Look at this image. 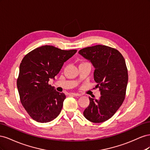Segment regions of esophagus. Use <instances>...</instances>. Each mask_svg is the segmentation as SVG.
I'll list each match as a JSON object with an SVG mask.
<instances>
[{"label":"esophagus","mask_w":150,"mask_h":150,"mask_svg":"<svg viewBox=\"0 0 150 150\" xmlns=\"http://www.w3.org/2000/svg\"><path fill=\"white\" fill-rule=\"evenodd\" d=\"M71 94L74 95V96H81L80 94H79V93H71Z\"/></svg>","instance_id":"1"}]
</instances>
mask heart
<instances>
[{"mask_svg":"<svg viewBox=\"0 0 150 150\" xmlns=\"http://www.w3.org/2000/svg\"><path fill=\"white\" fill-rule=\"evenodd\" d=\"M83 63H84V62H83Z\"/></svg>","mask_w":150,"mask_h":150,"instance_id":"obj_1","label":"heart"}]
</instances>
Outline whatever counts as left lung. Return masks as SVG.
Returning <instances> with one entry per match:
<instances>
[{"label":"left lung","mask_w":150,"mask_h":150,"mask_svg":"<svg viewBox=\"0 0 150 150\" xmlns=\"http://www.w3.org/2000/svg\"><path fill=\"white\" fill-rule=\"evenodd\" d=\"M92 63L94 79L101 93L98 99L89 98L83 115L93 122H103L115 114L124 101L128 81L125 60L117 50L103 45L81 49L78 52Z\"/></svg>","instance_id":"left-lung-1"}]
</instances>
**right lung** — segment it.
Listing matches in <instances>:
<instances>
[{
  "label": "right lung",
  "instance_id": "add662e5",
  "mask_svg": "<svg viewBox=\"0 0 150 150\" xmlns=\"http://www.w3.org/2000/svg\"><path fill=\"white\" fill-rule=\"evenodd\" d=\"M76 52L46 45L33 50L22 60L17 86L22 106L34 120L47 122L60 114L66 96L48 82Z\"/></svg>",
  "mask_w": 150,
  "mask_h": 150
}]
</instances>
